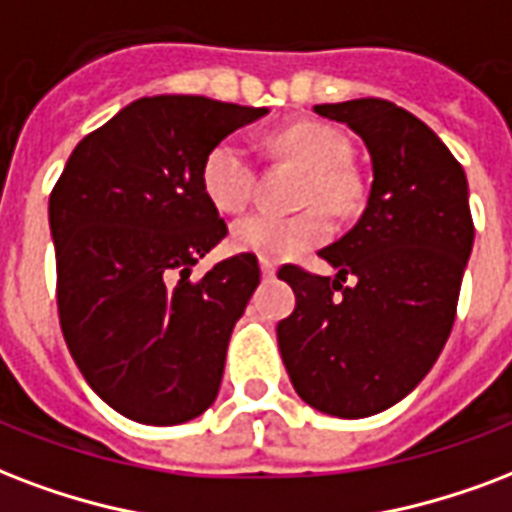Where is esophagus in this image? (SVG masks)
<instances>
[{
	"label": "esophagus",
	"mask_w": 512,
	"mask_h": 512,
	"mask_svg": "<svg viewBox=\"0 0 512 512\" xmlns=\"http://www.w3.org/2000/svg\"><path fill=\"white\" fill-rule=\"evenodd\" d=\"M260 271H263L265 279H271L273 273H276V263L273 260H260Z\"/></svg>",
	"instance_id": "34e87169"
}]
</instances>
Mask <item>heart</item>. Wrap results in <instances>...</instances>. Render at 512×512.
<instances>
[{"mask_svg": "<svg viewBox=\"0 0 512 512\" xmlns=\"http://www.w3.org/2000/svg\"><path fill=\"white\" fill-rule=\"evenodd\" d=\"M276 147L287 158L306 166L308 177L300 190L298 214L252 212L230 230V244L263 260H287L306 249L325 244L333 233L330 211L346 217L360 204V179L346 166L351 158L349 139L325 123H295L276 136ZM257 163L239 136H225L204 155L201 187L220 212H241L255 198Z\"/></svg>", "mask_w": 512, "mask_h": 512, "instance_id": "b5f03b06", "label": "heart"}]
</instances>
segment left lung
<instances>
[{
  "instance_id": "left-lung-1",
  "label": "left lung",
  "mask_w": 512,
  "mask_h": 512,
  "mask_svg": "<svg viewBox=\"0 0 512 512\" xmlns=\"http://www.w3.org/2000/svg\"><path fill=\"white\" fill-rule=\"evenodd\" d=\"M362 136L373 161L368 206L319 257L338 276L282 265L295 311L276 325L284 368L311 408L362 419L400 403L454 327L475 239L467 179L438 134L386 99L317 104ZM351 285H343L345 276Z\"/></svg>"
}]
</instances>
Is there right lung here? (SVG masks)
<instances>
[{"label":"right lung","mask_w":512,"mask_h":512,"mask_svg":"<svg viewBox=\"0 0 512 512\" xmlns=\"http://www.w3.org/2000/svg\"><path fill=\"white\" fill-rule=\"evenodd\" d=\"M265 112L206 96L139 99L74 147L50 193L61 333L93 392L126 419L182 424L220 392L260 265L241 252L190 279L228 236L201 166L214 142Z\"/></svg>","instance_id":"add662e5"}]
</instances>
